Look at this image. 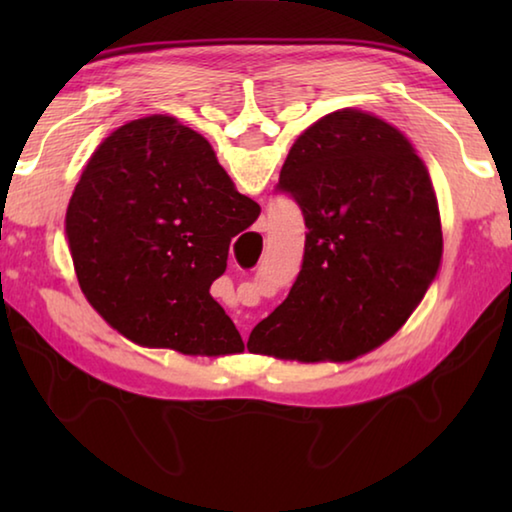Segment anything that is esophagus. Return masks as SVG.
Returning a JSON list of instances; mask_svg holds the SVG:
<instances>
[{
	"instance_id": "esophagus-1",
	"label": "esophagus",
	"mask_w": 512,
	"mask_h": 512,
	"mask_svg": "<svg viewBox=\"0 0 512 512\" xmlns=\"http://www.w3.org/2000/svg\"><path fill=\"white\" fill-rule=\"evenodd\" d=\"M262 225H266V221H264V219H262V221H259V228H262ZM244 339H248V336H246V334H244Z\"/></svg>"
}]
</instances>
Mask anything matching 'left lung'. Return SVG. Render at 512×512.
<instances>
[{
  "mask_svg": "<svg viewBox=\"0 0 512 512\" xmlns=\"http://www.w3.org/2000/svg\"><path fill=\"white\" fill-rule=\"evenodd\" d=\"M277 187L305 216V257L248 352L341 363L379 348L418 309L443 259L427 164L388 121L343 108L293 142Z\"/></svg>",
  "mask_w": 512,
  "mask_h": 512,
  "instance_id": "1",
  "label": "left lung"
}]
</instances>
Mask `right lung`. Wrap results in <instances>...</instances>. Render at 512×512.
<instances>
[{
  "mask_svg": "<svg viewBox=\"0 0 512 512\" xmlns=\"http://www.w3.org/2000/svg\"><path fill=\"white\" fill-rule=\"evenodd\" d=\"M257 216L201 133L149 115L90 155L65 239L85 300L112 329L146 348L225 357L244 341L210 287Z\"/></svg>",
  "mask_w": 512,
  "mask_h": 512,
  "instance_id": "obj_1",
  "label": "right lung"
}]
</instances>
